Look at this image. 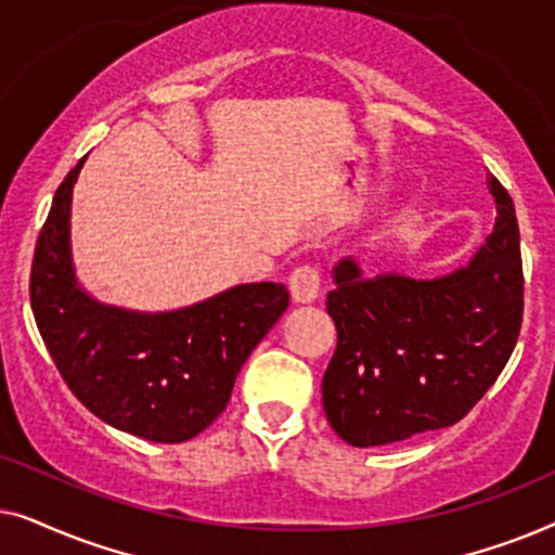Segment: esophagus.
Returning <instances> with one entry per match:
<instances>
[{
	"label": "esophagus",
	"mask_w": 555,
	"mask_h": 555,
	"mask_svg": "<svg viewBox=\"0 0 555 555\" xmlns=\"http://www.w3.org/2000/svg\"><path fill=\"white\" fill-rule=\"evenodd\" d=\"M287 287L295 302H313L321 293V272L313 264H302V268L293 270L287 278Z\"/></svg>",
	"instance_id": "34e87169"
}]
</instances>
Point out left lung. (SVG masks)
Segmentation results:
<instances>
[{"mask_svg": "<svg viewBox=\"0 0 555 555\" xmlns=\"http://www.w3.org/2000/svg\"><path fill=\"white\" fill-rule=\"evenodd\" d=\"M498 219L467 268L437 280L363 278L346 257L325 308L338 346L323 374V409L340 439L378 447L457 424L495 384L522 323L515 207L488 177Z\"/></svg>", "mask_w": 555, "mask_h": 555, "instance_id": "left-lung-1", "label": "left lung"}]
</instances>
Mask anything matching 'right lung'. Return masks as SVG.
I'll use <instances>...</instances> for the list:
<instances>
[{"label":"right lung","mask_w":555,"mask_h":555,"mask_svg":"<svg viewBox=\"0 0 555 555\" xmlns=\"http://www.w3.org/2000/svg\"><path fill=\"white\" fill-rule=\"evenodd\" d=\"M82 162L57 186L37 237L35 323L67 389L98 420L149 442H186L224 412L242 363L285 313L291 293L249 283L154 315L93 300L70 260V199Z\"/></svg>","instance_id":"add662e5"}]
</instances>
